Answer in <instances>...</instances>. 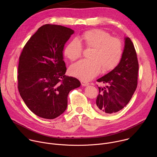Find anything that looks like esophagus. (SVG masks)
<instances>
[{
	"label": "esophagus",
	"mask_w": 157,
	"mask_h": 157,
	"mask_svg": "<svg viewBox=\"0 0 157 157\" xmlns=\"http://www.w3.org/2000/svg\"><path fill=\"white\" fill-rule=\"evenodd\" d=\"M81 85H82V86H87V85L89 84V82H87L83 81H81Z\"/></svg>",
	"instance_id": "obj_1"
}]
</instances>
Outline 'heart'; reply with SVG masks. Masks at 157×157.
I'll return each mask as SVG.
<instances>
[{
	"instance_id": "b5f03b06",
	"label": "heart",
	"mask_w": 157,
	"mask_h": 157,
	"mask_svg": "<svg viewBox=\"0 0 157 157\" xmlns=\"http://www.w3.org/2000/svg\"><path fill=\"white\" fill-rule=\"evenodd\" d=\"M84 46L93 48L89 55L90 59H82L70 68L71 75L83 81L94 78L101 71L106 72L114 69L122 56L123 46L121 40L101 29H94L84 32L80 36ZM81 43L76 40L70 41L64 50L66 58L71 61L79 58L82 53Z\"/></svg>"
}]
</instances>
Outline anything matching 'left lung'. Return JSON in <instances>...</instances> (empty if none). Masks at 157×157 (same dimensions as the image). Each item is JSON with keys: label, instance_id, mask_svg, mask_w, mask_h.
<instances>
[{"label": "left lung", "instance_id": "1", "mask_svg": "<svg viewBox=\"0 0 157 157\" xmlns=\"http://www.w3.org/2000/svg\"><path fill=\"white\" fill-rule=\"evenodd\" d=\"M139 63L133 44L125 38L122 58L116 68L98 82L108 84L98 87L95 109L102 114H114L122 109L130 101L137 86Z\"/></svg>", "mask_w": 157, "mask_h": 157}]
</instances>
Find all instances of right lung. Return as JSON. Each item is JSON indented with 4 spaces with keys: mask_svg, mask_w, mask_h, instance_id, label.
Masks as SVG:
<instances>
[{
    "mask_svg": "<svg viewBox=\"0 0 157 157\" xmlns=\"http://www.w3.org/2000/svg\"><path fill=\"white\" fill-rule=\"evenodd\" d=\"M74 30L61 25L40 27L25 44L19 57L18 89L33 113L55 119L66 109L68 95L79 81L66 76L63 50Z\"/></svg>",
    "mask_w": 157,
    "mask_h": 157,
    "instance_id": "1",
    "label": "right lung"
}]
</instances>
